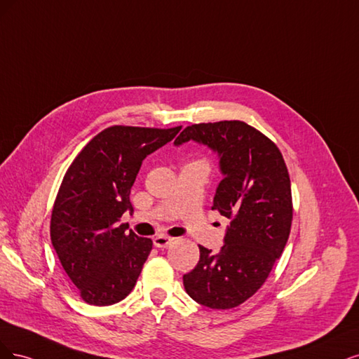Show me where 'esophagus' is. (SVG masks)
<instances>
[{
	"label": "esophagus",
	"mask_w": 359,
	"mask_h": 359,
	"mask_svg": "<svg viewBox=\"0 0 359 359\" xmlns=\"http://www.w3.org/2000/svg\"><path fill=\"white\" fill-rule=\"evenodd\" d=\"M171 241H172L171 237H167V236H164V234H159V236H156V237L154 238V245H155L156 248L164 249V248H167V246L170 245Z\"/></svg>",
	"instance_id": "esophagus-1"
}]
</instances>
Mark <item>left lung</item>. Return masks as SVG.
<instances>
[{
    "label": "left lung",
    "instance_id": "8db88e82",
    "mask_svg": "<svg viewBox=\"0 0 359 359\" xmlns=\"http://www.w3.org/2000/svg\"><path fill=\"white\" fill-rule=\"evenodd\" d=\"M189 140L217 154L224 179L212 209L231 222L217 253L200 246V261L183 276V285L201 306L233 309L264 285L286 246L292 224L291 180L277 146L241 121L187 126L175 146Z\"/></svg>",
    "mask_w": 359,
    "mask_h": 359
}]
</instances>
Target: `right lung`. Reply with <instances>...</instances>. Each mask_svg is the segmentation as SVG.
<instances>
[{
    "instance_id": "1",
    "label": "right lung",
    "mask_w": 359,
    "mask_h": 359,
    "mask_svg": "<svg viewBox=\"0 0 359 359\" xmlns=\"http://www.w3.org/2000/svg\"><path fill=\"white\" fill-rule=\"evenodd\" d=\"M180 130L110 126L67 170L53 204L50 240L88 304L119 303L135 286L154 243L126 233L121 217L133 212L130 194L143 159Z\"/></svg>"
}]
</instances>
